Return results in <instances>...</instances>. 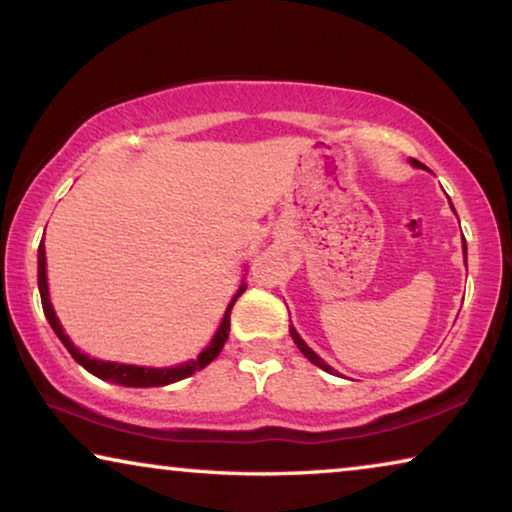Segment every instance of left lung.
I'll use <instances>...</instances> for the list:
<instances>
[{"mask_svg":"<svg viewBox=\"0 0 512 512\" xmlns=\"http://www.w3.org/2000/svg\"><path fill=\"white\" fill-rule=\"evenodd\" d=\"M411 162L415 164V167H420V162H418V160H411ZM463 250H465V255H467V248H465V239H463ZM289 332H291V339H293V343H296V345H298V350H300L302 354H305V357H307V359H309L311 363H314V366H318V368H323L325 372H334L332 368H329V366H327V363H325L323 359H320V357H318V354H316L314 350H311V348H309V345H307L305 341H302V339H300V336H298V332H296V329H293V327H289Z\"/></svg>","mask_w":512,"mask_h":512,"instance_id":"left-lung-1","label":"left lung"}]
</instances>
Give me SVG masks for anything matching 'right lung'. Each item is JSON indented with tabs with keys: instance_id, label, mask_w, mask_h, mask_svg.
I'll list each match as a JSON object with an SVG mask.
<instances>
[{
	"instance_id": "add662e5",
	"label": "right lung",
	"mask_w": 512,
	"mask_h": 512,
	"mask_svg": "<svg viewBox=\"0 0 512 512\" xmlns=\"http://www.w3.org/2000/svg\"><path fill=\"white\" fill-rule=\"evenodd\" d=\"M45 266H47V262H45V244L40 241V246H38V289H40L42 309H45V316L49 320L51 329H54L58 339L63 341V345L69 350V354H72V357L79 361L85 370H90L92 375H97L99 379L112 381V384H121V386H135V388L173 384V381H180V379H185L189 375H194L196 370H203L207 363H212L216 357H219V352L223 350V345H225V341H228V334H230V311H232V307H235L237 298L246 291V287H241L237 291V296L232 298V302L228 305V311H225L219 329H216L212 343L207 345V348L201 354H198L196 361L183 363V366H176V368H140V366H126V363L90 359V357H85V354H81L79 350L74 348V343L65 336L63 327H60L58 318L54 314V307H51V302H49Z\"/></svg>"
}]
</instances>
